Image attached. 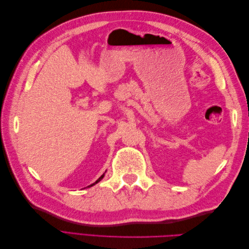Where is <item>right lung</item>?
I'll return each instance as SVG.
<instances>
[{
    "instance_id": "add662e5",
    "label": "right lung",
    "mask_w": 249,
    "mask_h": 249,
    "mask_svg": "<svg viewBox=\"0 0 249 249\" xmlns=\"http://www.w3.org/2000/svg\"><path fill=\"white\" fill-rule=\"evenodd\" d=\"M104 176H105V173H104V175H102V176H101V178H99V179H97V180H96V182H95V183H93V184H92V185H90V186H89V187H91V186H93V185H95V184H96V183H99V182H100V180H101V179H102V178H104Z\"/></svg>"
}]
</instances>
